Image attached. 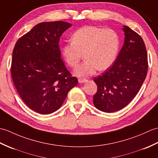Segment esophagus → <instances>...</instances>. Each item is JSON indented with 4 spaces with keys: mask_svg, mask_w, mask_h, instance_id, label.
Wrapping results in <instances>:
<instances>
[{
    "mask_svg": "<svg viewBox=\"0 0 158 158\" xmlns=\"http://www.w3.org/2000/svg\"><path fill=\"white\" fill-rule=\"evenodd\" d=\"M86 82H87V80L86 78H79L78 79L79 83H85Z\"/></svg>",
    "mask_w": 158,
    "mask_h": 158,
    "instance_id": "34e87169",
    "label": "esophagus"
}]
</instances>
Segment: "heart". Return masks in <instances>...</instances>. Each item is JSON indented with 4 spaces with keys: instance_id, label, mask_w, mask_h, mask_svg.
Returning <instances> with one entry per match:
<instances>
[{
    "instance_id": "b5f03b06",
    "label": "heart",
    "mask_w": 158,
    "mask_h": 158,
    "mask_svg": "<svg viewBox=\"0 0 158 158\" xmlns=\"http://www.w3.org/2000/svg\"><path fill=\"white\" fill-rule=\"evenodd\" d=\"M120 39L111 29L93 26H85L77 30L72 37V43L63 46L62 55L66 63L74 68L82 56L85 60L74 73L78 77L93 75L98 69L104 71L113 64L117 57Z\"/></svg>"
}]
</instances>
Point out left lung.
Segmentation results:
<instances>
[{"label": "left lung", "mask_w": 158, "mask_h": 158, "mask_svg": "<svg viewBox=\"0 0 158 158\" xmlns=\"http://www.w3.org/2000/svg\"><path fill=\"white\" fill-rule=\"evenodd\" d=\"M123 27L124 43L115 62L93 78L97 86L94 106L107 113L120 110L131 102L148 70V53L143 38L129 27Z\"/></svg>", "instance_id": "1"}]
</instances>
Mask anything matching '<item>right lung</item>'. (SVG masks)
Masks as SVG:
<instances>
[{
  "instance_id": "obj_1",
  "label": "right lung",
  "mask_w": 158,
  "mask_h": 158,
  "mask_svg": "<svg viewBox=\"0 0 158 158\" xmlns=\"http://www.w3.org/2000/svg\"><path fill=\"white\" fill-rule=\"evenodd\" d=\"M72 24L43 22L24 34L13 51L10 73L19 96L31 110L49 114L60 107L78 85L61 58L59 39Z\"/></svg>"
}]
</instances>
